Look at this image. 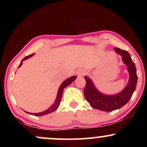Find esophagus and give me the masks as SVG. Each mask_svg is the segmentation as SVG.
Segmentation results:
<instances>
[{
    "label": "esophagus",
    "mask_w": 147,
    "mask_h": 147,
    "mask_svg": "<svg viewBox=\"0 0 147 147\" xmlns=\"http://www.w3.org/2000/svg\"><path fill=\"white\" fill-rule=\"evenodd\" d=\"M86 74V69H78L77 71V75L79 76H83L85 75Z\"/></svg>",
    "instance_id": "esophagus-1"
}]
</instances>
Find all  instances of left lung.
<instances>
[{
  "label": "left lung",
  "mask_w": 147,
  "mask_h": 147,
  "mask_svg": "<svg viewBox=\"0 0 147 147\" xmlns=\"http://www.w3.org/2000/svg\"><path fill=\"white\" fill-rule=\"evenodd\" d=\"M114 50L122 56V61L126 65L129 73V80L127 85L121 92L114 95L102 94L98 91L90 78L87 76L84 77L86 82L84 90V96L92 108L101 111L112 112L119 109L127 104L135 91L137 84L138 76L136 74V66L132 61L130 54L128 51L118 48H114Z\"/></svg>",
  "instance_id": "left-lung-1"
}]
</instances>
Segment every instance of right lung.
<instances>
[{
	"label": "right lung",
	"instance_id": "obj_1",
	"mask_svg": "<svg viewBox=\"0 0 147 147\" xmlns=\"http://www.w3.org/2000/svg\"><path fill=\"white\" fill-rule=\"evenodd\" d=\"M34 54H35V53L31 54V55H30L26 56V57L24 58L23 59H22V61H21V63H20V65H19V67H18V68L20 67L22 65V64H23V61H24V60H26V59H29V58L32 57V56H33ZM76 78H77V77H76V76H72V77H70L69 78H67V79H66L65 81L62 82V84H61V86H59V90H58L57 95V97H56V99L55 100V102H54V103L52 104V105L50 106V107L48 108L47 110H45V111H43V112H39V113H30V112H26V111H25V112H26V113H27V114H31V115L36 116H40L46 115V114H50V113H51V112L55 111V110H57V108L59 107V104H60V102H61V98H62V94H63V91L64 88H65V87H67V86H69L70 84H71L72 82H73L74 80L76 79Z\"/></svg>",
	"mask_w": 147,
	"mask_h": 147
}]
</instances>
